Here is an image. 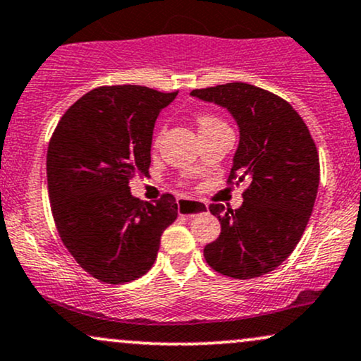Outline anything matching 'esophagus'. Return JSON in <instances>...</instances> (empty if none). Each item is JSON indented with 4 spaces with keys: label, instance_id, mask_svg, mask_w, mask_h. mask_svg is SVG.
I'll list each match as a JSON object with an SVG mask.
<instances>
[{
    "label": "esophagus",
    "instance_id": "obj_1",
    "mask_svg": "<svg viewBox=\"0 0 361 361\" xmlns=\"http://www.w3.org/2000/svg\"><path fill=\"white\" fill-rule=\"evenodd\" d=\"M178 214L186 215V217H192V215L204 214L207 212V204L198 200H190V198H178Z\"/></svg>",
    "mask_w": 361,
    "mask_h": 361
}]
</instances>
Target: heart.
<instances>
[{
  "mask_svg": "<svg viewBox=\"0 0 361 361\" xmlns=\"http://www.w3.org/2000/svg\"><path fill=\"white\" fill-rule=\"evenodd\" d=\"M197 126H198V132H202V130H210V128L222 127V126H226V123H224L219 117H215V115L204 114V115H198L197 117Z\"/></svg>",
  "mask_w": 361,
  "mask_h": 361,
  "instance_id": "obj_1",
  "label": "heart"
}]
</instances>
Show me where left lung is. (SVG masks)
I'll return each instance as SVG.
<instances>
[{
  "instance_id": "1",
  "label": "left lung",
  "mask_w": 361,
  "mask_h": 361,
  "mask_svg": "<svg viewBox=\"0 0 361 361\" xmlns=\"http://www.w3.org/2000/svg\"><path fill=\"white\" fill-rule=\"evenodd\" d=\"M233 114L239 146L227 185L246 183L243 205L209 210L221 234L204 247L215 271L246 280L275 270L299 244L319 186V154L307 126L288 102L247 82L193 90Z\"/></svg>"
}]
</instances>
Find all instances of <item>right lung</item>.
I'll return each mask as SVG.
<instances>
[{
  "label": "right lung",
  "instance_id": "right-lung-1",
  "mask_svg": "<svg viewBox=\"0 0 361 361\" xmlns=\"http://www.w3.org/2000/svg\"><path fill=\"white\" fill-rule=\"evenodd\" d=\"M178 91L100 86L62 115L47 149V186L57 233L85 271L127 283L151 270L161 234L178 217L171 193L154 204L132 197L149 175L154 122Z\"/></svg>",
  "mask_w": 361,
  "mask_h": 361
}]
</instances>
